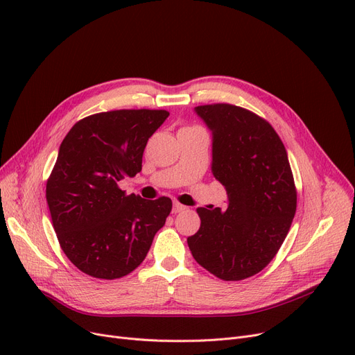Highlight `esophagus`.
Segmentation results:
<instances>
[{
  "label": "esophagus",
  "mask_w": 355,
  "mask_h": 355,
  "mask_svg": "<svg viewBox=\"0 0 355 355\" xmlns=\"http://www.w3.org/2000/svg\"><path fill=\"white\" fill-rule=\"evenodd\" d=\"M184 210H187V207H185V206H182V204H180V202H174L173 204V213H181V211H184Z\"/></svg>",
  "instance_id": "esophagus-1"
}]
</instances>
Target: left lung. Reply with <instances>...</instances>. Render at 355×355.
I'll use <instances>...</instances> for the list:
<instances>
[{"label":"left lung","instance_id":"left-lung-1","mask_svg":"<svg viewBox=\"0 0 355 355\" xmlns=\"http://www.w3.org/2000/svg\"><path fill=\"white\" fill-rule=\"evenodd\" d=\"M211 130V171L227 209L198 207L201 226L187 239L197 263L223 281H241L269 265L296 211L286 149L269 122L229 103L194 107Z\"/></svg>","mask_w":355,"mask_h":355}]
</instances>
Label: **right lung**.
<instances>
[{
	"mask_svg": "<svg viewBox=\"0 0 355 355\" xmlns=\"http://www.w3.org/2000/svg\"><path fill=\"white\" fill-rule=\"evenodd\" d=\"M166 110L122 109L90 115L69 130L47 181L46 198L70 262L99 279L137 269L173 209L168 197L144 200L119 189L142 170L148 139Z\"/></svg>",
	"mask_w": 355,
	"mask_h": 355,
	"instance_id": "obj_1",
	"label": "right lung"
}]
</instances>
